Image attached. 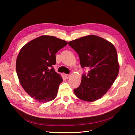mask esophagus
Segmentation results:
<instances>
[{"label":"esophagus","instance_id":"1","mask_svg":"<svg viewBox=\"0 0 135 135\" xmlns=\"http://www.w3.org/2000/svg\"><path fill=\"white\" fill-rule=\"evenodd\" d=\"M65 78H66V79H68L69 78V76H70V75L69 74H65Z\"/></svg>","mask_w":135,"mask_h":135}]
</instances>
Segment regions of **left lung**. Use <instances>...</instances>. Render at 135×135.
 <instances>
[{
  "mask_svg": "<svg viewBox=\"0 0 135 135\" xmlns=\"http://www.w3.org/2000/svg\"><path fill=\"white\" fill-rule=\"evenodd\" d=\"M78 54L82 68L90 69L83 74L79 86L74 90L76 96L84 101L94 102L105 95L119 73V64L115 46L95 35H89L68 42Z\"/></svg>",
  "mask_w": 135,
  "mask_h": 135,
  "instance_id": "left-lung-1",
  "label": "left lung"
}]
</instances>
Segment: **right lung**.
I'll use <instances>...</instances> for the list:
<instances>
[{"label":"right lung","mask_w":135,"mask_h":135,"mask_svg":"<svg viewBox=\"0 0 135 135\" xmlns=\"http://www.w3.org/2000/svg\"><path fill=\"white\" fill-rule=\"evenodd\" d=\"M67 42L54 36L42 35L25 45L17 56L16 72L21 86L40 103L56 98L62 78L52 68L56 54Z\"/></svg>","instance_id":"add662e5"}]
</instances>
